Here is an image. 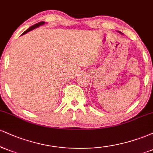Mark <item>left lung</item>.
<instances>
[{
	"label": "left lung",
	"instance_id": "1",
	"mask_svg": "<svg viewBox=\"0 0 153 153\" xmlns=\"http://www.w3.org/2000/svg\"><path fill=\"white\" fill-rule=\"evenodd\" d=\"M120 33H122V32H120Z\"/></svg>",
	"mask_w": 153,
	"mask_h": 153
}]
</instances>
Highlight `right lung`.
<instances>
[{
	"label": "right lung",
	"mask_w": 153,
	"mask_h": 153,
	"mask_svg": "<svg viewBox=\"0 0 153 153\" xmlns=\"http://www.w3.org/2000/svg\"><path fill=\"white\" fill-rule=\"evenodd\" d=\"M45 22H39V23H37V24H34V25H33L32 26H31V27H29V29H27V30H26L25 31H24V33H23V34H22V35H23V34H26V33L27 32H29V31H31V30H33V29H34L35 28H37V27H39V26H41V25H43L44 24H45Z\"/></svg>",
	"instance_id": "add662e5"
}]
</instances>
